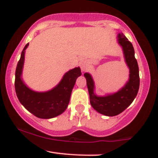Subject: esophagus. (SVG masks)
<instances>
[{
  "label": "esophagus",
  "mask_w": 158,
  "mask_h": 158,
  "mask_svg": "<svg viewBox=\"0 0 158 158\" xmlns=\"http://www.w3.org/2000/svg\"><path fill=\"white\" fill-rule=\"evenodd\" d=\"M80 66H81V70H84V71L88 68V64H86V63H81Z\"/></svg>",
  "instance_id": "obj_1"
}]
</instances>
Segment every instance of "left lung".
Here are the masks:
<instances>
[{
	"label": "left lung",
	"instance_id": "8db88e82",
	"mask_svg": "<svg viewBox=\"0 0 158 158\" xmlns=\"http://www.w3.org/2000/svg\"><path fill=\"white\" fill-rule=\"evenodd\" d=\"M118 38V42L123 49L125 59L130 70L129 80L122 89L112 95L97 97L94 93V84L91 76L88 73L84 74L92 107L99 113L110 117L122 113L131 104L137 96L139 87V68L135 57L133 45L123 33H119Z\"/></svg>",
	"mask_w": 158,
	"mask_h": 158
}]
</instances>
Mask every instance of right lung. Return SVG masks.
I'll use <instances>...</instances> for the list:
<instances>
[{"instance_id":"add662e5","label":"right lung","mask_w":158,"mask_h":158,"mask_svg":"<svg viewBox=\"0 0 158 158\" xmlns=\"http://www.w3.org/2000/svg\"><path fill=\"white\" fill-rule=\"evenodd\" d=\"M28 44H27L23 48L16 67V94L23 107L35 117L42 119L52 118L63 113L68 107L76 80L81 74V70L79 68L70 70L64 74L59 84L50 91L44 93L33 91L23 84L21 77L24 60V50Z\"/></svg>"}]
</instances>
